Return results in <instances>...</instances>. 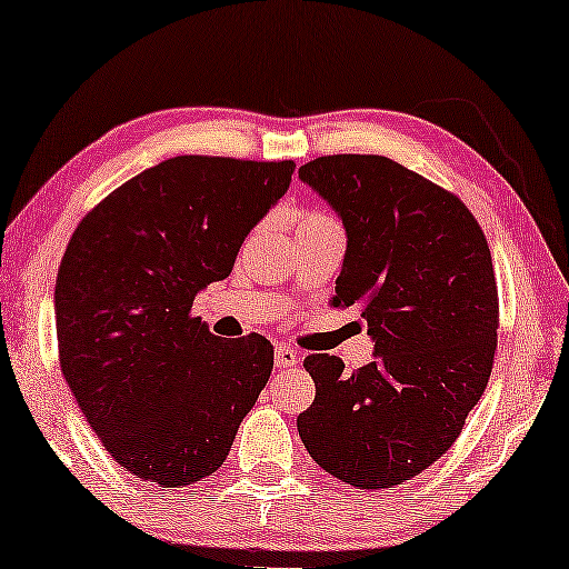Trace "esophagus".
<instances>
[{"instance_id": "obj_1", "label": "esophagus", "mask_w": 569, "mask_h": 569, "mask_svg": "<svg viewBox=\"0 0 569 569\" xmlns=\"http://www.w3.org/2000/svg\"><path fill=\"white\" fill-rule=\"evenodd\" d=\"M300 362V355L295 352L292 347H284V345H279L277 347V352H274V365L279 370L282 368H295V365Z\"/></svg>"}]
</instances>
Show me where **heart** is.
I'll return each instance as SVG.
<instances>
[{
    "instance_id": "1",
    "label": "heart",
    "mask_w": 569,
    "mask_h": 569,
    "mask_svg": "<svg viewBox=\"0 0 569 569\" xmlns=\"http://www.w3.org/2000/svg\"><path fill=\"white\" fill-rule=\"evenodd\" d=\"M326 224H339L329 212L323 209H302L298 214V230H310V228H326Z\"/></svg>"
}]
</instances>
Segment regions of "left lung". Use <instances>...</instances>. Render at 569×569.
Segmentation results:
<instances>
[{
	"instance_id": "1",
	"label": "left lung",
	"mask_w": 569,
	"mask_h": 569,
	"mask_svg": "<svg viewBox=\"0 0 569 569\" xmlns=\"http://www.w3.org/2000/svg\"><path fill=\"white\" fill-rule=\"evenodd\" d=\"M300 178L337 209L347 256L333 308L360 306L376 360L308 355L298 417L313 461L357 489L415 479L461 435L497 352L500 298L485 230L456 193L383 154H323Z\"/></svg>"
}]
</instances>
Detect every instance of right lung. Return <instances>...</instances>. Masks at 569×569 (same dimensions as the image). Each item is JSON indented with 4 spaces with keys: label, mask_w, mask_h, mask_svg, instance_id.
I'll return each mask as SVG.
<instances>
[{
    "label": "right lung",
    "mask_w": 569,
    "mask_h": 569,
    "mask_svg": "<svg viewBox=\"0 0 569 569\" xmlns=\"http://www.w3.org/2000/svg\"><path fill=\"white\" fill-rule=\"evenodd\" d=\"M292 160L181 154L90 209L57 274L59 365L119 466L158 487L220 469L274 368L261 333L220 339L193 298L232 271Z\"/></svg>",
    "instance_id": "add662e5"
}]
</instances>
